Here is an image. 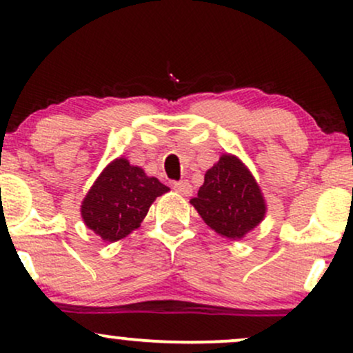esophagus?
I'll return each instance as SVG.
<instances>
[{"label":"esophagus","instance_id":"34e87169","mask_svg":"<svg viewBox=\"0 0 353 353\" xmlns=\"http://www.w3.org/2000/svg\"><path fill=\"white\" fill-rule=\"evenodd\" d=\"M174 190H176L177 194H181V196H190V192H192V185L189 184V181H181V182H174Z\"/></svg>","mask_w":353,"mask_h":353}]
</instances>
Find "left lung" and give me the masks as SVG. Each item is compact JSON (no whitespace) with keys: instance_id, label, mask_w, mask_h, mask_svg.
<instances>
[{"instance_id":"obj_1","label":"left lung","mask_w":353,"mask_h":353,"mask_svg":"<svg viewBox=\"0 0 353 353\" xmlns=\"http://www.w3.org/2000/svg\"><path fill=\"white\" fill-rule=\"evenodd\" d=\"M190 204L210 229L232 241L257 228L267 210L254 176L232 154H222L205 172L204 184Z\"/></svg>"}]
</instances>
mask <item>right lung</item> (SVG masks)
Here are the masks:
<instances>
[{
	"label": "right lung",
	"instance_id": "1",
	"mask_svg": "<svg viewBox=\"0 0 353 353\" xmlns=\"http://www.w3.org/2000/svg\"><path fill=\"white\" fill-rule=\"evenodd\" d=\"M168 190L156 177L145 176L143 169L119 157L106 165L89 189L81 216L103 241L116 242L139 228L156 197Z\"/></svg>",
	"mask_w": 353,
	"mask_h": 353
}]
</instances>
